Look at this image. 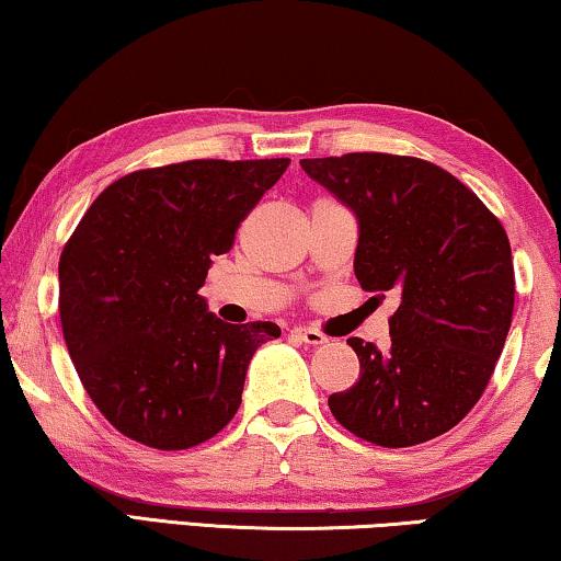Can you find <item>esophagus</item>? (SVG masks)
Here are the masks:
<instances>
[{"mask_svg": "<svg viewBox=\"0 0 561 561\" xmlns=\"http://www.w3.org/2000/svg\"><path fill=\"white\" fill-rule=\"evenodd\" d=\"M290 336L304 341V344H308V346H321V344H327V341H329L327 334H321L319 329H308V327L290 329Z\"/></svg>", "mask_w": 561, "mask_h": 561, "instance_id": "1", "label": "esophagus"}]
</instances>
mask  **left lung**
I'll list each match as a JSON object with an SVG mask.
<instances>
[{
  "label": "left lung",
  "instance_id": "1",
  "mask_svg": "<svg viewBox=\"0 0 561 561\" xmlns=\"http://www.w3.org/2000/svg\"><path fill=\"white\" fill-rule=\"evenodd\" d=\"M356 215L354 273L364 290L400 298L392 344L346 339L359 381L329 397L348 433L408 448L448 433L481 400L514 316V261L499 217L445 169L356 151L300 159Z\"/></svg>",
  "mask_w": 561,
  "mask_h": 561
}]
</instances>
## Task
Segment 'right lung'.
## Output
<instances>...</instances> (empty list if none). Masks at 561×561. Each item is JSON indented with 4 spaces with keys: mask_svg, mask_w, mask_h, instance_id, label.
Returning <instances> with one entry per match:
<instances>
[{
    "mask_svg": "<svg viewBox=\"0 0 561 561\" xmlns=\"http://www.w3.org/2000/svg\"><path fill=\"white\" fill-rule=\"evenodd\" d=\"M290 159H194L121 176L60 255V323L95 408L157 450L209 440L242 402L271 321L225 323L199 296L215 255Z\"/></svg>",
    "mask_w": 561,
    "mask_h": 561,
    "instance_id": "right-lung-1",
    "label": "right lung"
}]
</instances>
